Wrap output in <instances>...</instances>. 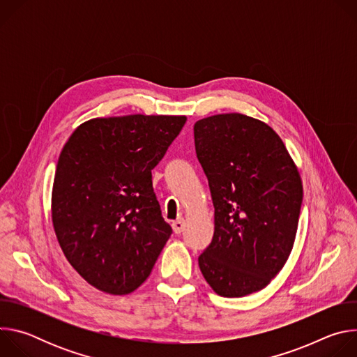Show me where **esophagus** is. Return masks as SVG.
Listing matches in <instances>:
<instances>
[{
    "label": "esophagus",
    "instance_id": "1",
    "mask_svg": "<svg viewBox=\"0 0 357 357\" xmlns=\"http://www.w3.org/2000/svg\"><path fill=\"white\" fill-rule=\"evenodd\" d=\"M172 229H174V231H175L176 234H181V233L183 231V229H185V220H183V219L175 220V222L172 223Z\"/></svg>",
    "mask_w": 357,
    "mask_h": 357
}]
</instances>
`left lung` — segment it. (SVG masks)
Wrapping results in <instances>:
<instances>
[{
    "mask_svg": "<svg viewBox=\"0 0 357 357\" xmlns=\"http://www.w3.org/2000/svg\"><path fill=\"white\" fill-rule=\"evenodd\" d=\"M193 134L215 206V234L199 268L222 296L260 291L294 245L303 195L299 172L278 134L252 117H206Z\"/></svg>",
    "mask_w": 357,
    "mask_h": 357,
    "instance_id": "1",
    "label": "left lung"
}]
</instances>
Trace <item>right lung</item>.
<instances>
[{
	"instance_id": "add662e5",
	"label": "right lung",
	"mask_w": 357,
	"mask_h": 357,
	"mask_svg": "<svg viewBox=\"0 0 357 357\" xmlns=\"http://www.w3.org/2000/svg\"><path fill=\"white\" fill-rule=\"evenodd\" d=\"M185 123V116L93 119L65 144L52 189L54 229L68 261L97 289H137L172 234L151 171Z\"/></svg>"
}]
</instances>
